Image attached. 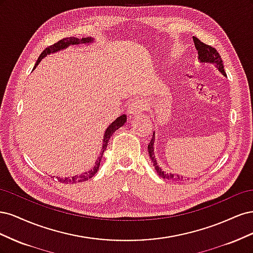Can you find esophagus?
Here are the masks:
<instances>
[{
	"instance_id": "esophagus-1",
	"label": "esophagus",
	"mask_w": 253,
	"mask_h": 253,
	"mask_svg": "<svg viewBox=\"0 0 253 253\" xmlns=\"http://www.w3.org/2000/svg\"><path fill=\"white\" fill-rule=\"evenodd\" d=\"M144 109H145L144 101L139 100V99H136V100H134L131 104L128 105L127 115L129 117H133L135 115L140 114Z\"/></svg>"
}]
</instances>
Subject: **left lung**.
I'll use <instances>...</instances> for the list:
<instances>
[{
	"label": "left lung",
	"instance_id": "obj_1",
	"mask_svg": "<svg viewBox=\"0 0 253 253\" xmlns=\"http://www.w3.org/2000/svg\"><path fill=\"white\" fill-rule=\"evenodd\" d=\"M193 41H194V45L195 48L197 50L198 53V61L202 64H213L215 66L218 72H220V74L224 76V77H227V75L224 71V64H223V60H221L220 56L218 55V52L215 48H213L210 45H207L205 43H203L201 40H198L197 38L193 37ZM154 142H155V132H153V136L152 139L148 145V151H149V156L150 159L152 160L153 167L155 168V170L157 172V174L160 176V177L164 179H168V180H183L186 179V177H183L181 175L175 174V173H167L165 172L162 168L158 166L157 160L155 158V154H154Z\"/></svg>",
	"mask_w": 253,
	"mask_h": 253
}]
</instances>
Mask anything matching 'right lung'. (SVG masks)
I'll return each mask as SVG.
<instances>
[{"label":"right lung","instance_id":"obj_1","mask_svg":"<svg viewBox=\"0 0 253 253\" xmlns=\"http://www.w3.org/2000/svg\"><path fill=\"white\" fill-rule=\"evenodd\" d=\"M95 42V39L94 38L91 37H86V38H82V39H79V38L77 37H70V38H65V39L63 40H60L59 42L55 43L53 45H51V46L45 48L42 52L40 57L38 58L37 60V63L34 67V70L37 67V65L40 63V61L46 57L47 55H50V53H55L57 51H60V50H63L67 47H70L71 45H79V44H85V45H89L90 43ZM126 122V115H121L120 117H118L117 119H115L112 124L106 127L105 132H104V135H103V140H102V147H101V151L100 153H99V156H98V159L96 160L95 163V166L93 169H90L89 171L87 172H84L80 175H75V176H72V177H64V178H61V177H58L57 176V179L60 181V182H63V183H76V182H82V181H85L89 178L93 177V176L97 173V171L99 170V167H100V162L102 159V155L103 153L106 149V147H108V142L111 138V136L114 134V132H116L117 129L119 127H121L122 126H124Z\"/></svg>","mask_w":253,"mask_h":253}]
</instances>
